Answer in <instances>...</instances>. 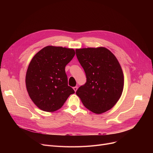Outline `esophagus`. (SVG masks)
I'll use <instances>...</instances> for the list:
<instances>
[{
	"label": "esophagus",
	"mask_w": 153,
	"mask_h": 153,
	"mask_svg": "<svg viewBox=\"0 0 153 153\" xmlns=\"http://www.w3.org/2000/svg\"><path fill=\"white\" fill-rule=\"evenodd\" d=\"M73 89L74 90V91H75V92H76V91H77V86L74 87H73Z\"/></svg>",
	"instance_id": "34e87169"
}]
</instances>
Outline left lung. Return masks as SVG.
<instances>
[{
	"label": "left lung",
	"instance_id": "obj_1",
	"mask_svg": "<svg viewBox=\"0 0 153 153\" xmlns=\"http://www.w3.org/2000/svg\"><path fill=\"white\" fill-rule=\"evenodd\" d=\"M77 59L86 75V82L76 94L84 105L95 114L113 107L121 97L123 73L114 54L105 48L76 50Z\"/></svg>",
	"mask_w": 153,
	"mask_h": 153
}]
</instances>
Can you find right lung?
<instances>
[{
	"instance_id": "1",
	"label": "right lung",
	"mask_w": 153,
	"mask_h": 153,
	"mask_svg": "<svg viewBox=\"0 0 153 153\" xmlns=\"http://www.w3.org/2000/svg\"><path fill=\"white\" fill-rule=\"evenodd\" d=\"M75 55L73 49L48 46L31 59L26 74V87L32 101L41 110L60 108L75 92L68 85L65 67Z\"/></svg>"
}]
</instances>
